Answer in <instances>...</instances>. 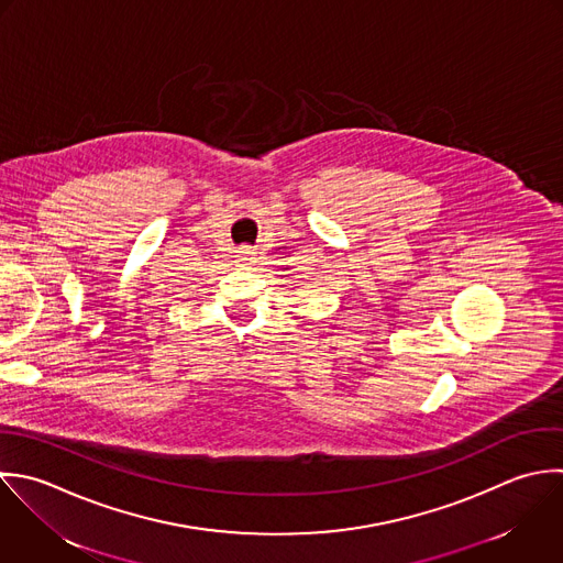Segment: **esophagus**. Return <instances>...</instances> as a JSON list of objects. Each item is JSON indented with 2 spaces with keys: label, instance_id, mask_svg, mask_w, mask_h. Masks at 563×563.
I'll use <instances>...</instances> for the list:
<instances>
[{
  "label": "esophagus",
  "instance_id": "1",
  "mask_svg": "<svg viewBox=\"0 0 563 563\" xmlns=\"http://www.w3.org/2000/svg\"><path fill=\"white\" fill-rule=\"evenodd\" d=\"M239 261H241L243 265H252V263L256 261V252H254L250 245H243V247L239 250Z\"/></svg>",
  "mask_w": 563,
  "mask_h": 563
}]
</instances>
